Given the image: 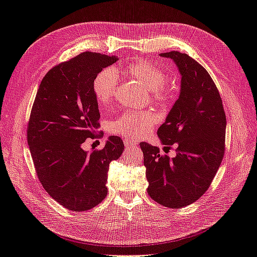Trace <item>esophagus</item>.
Returning <instances> with one entry per match:
<instances>
[{"instance_id": "34e87169", "label": "esophagus", "mask_w": 257, "mask_h": 257, "mask_svg": "<svg viewBox=\"0 0 257 257\" xmlns=\"http://www.w3.org/2000/svg\"><path fill=\"white\" fill-rule=\"evenodd\" d=\"M124 146H125V149H131V148H136L137 144L133 141V139H125Z\"/></svg>"}]
</instances>
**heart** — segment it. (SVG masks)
<instances>
[{
  "label": "heart",
  "mask_w": 257,
  "mask_h": 257,
  "mask_svg": "<svg viewBox=\"0 0 257 257\" xmlns=\"http://www.w3.org/2000/svg\"><path fill=\"white\" fill-rule=\"evenodd\" d=\"M124 72L142 83L145 88L151 90L150 94L153 102L167 104L172 99V91L165 84L167 76L161 68L146 61H138L124 67ZM116 83L118 78L110 68L103 69L96 75L92 88L99 105L106 106L110 103L114 95ZM157 122V114L151 111H126L109 123V130L113 134L127 138H138L152 131Z\"/></svg>",
  "instance_id": "b5f03b06"
}]
</instances>
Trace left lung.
I'll return each instance as SVG.
<instances>
[{"label": "left lung", "mask_w": 257, "mask_h": 257, "mask_svg": "<svg viewBox=\"0 0 257 257\" xmlns=\"http://www.w3.org/2000/svg\"><path fill=\"white\" fill-rule=\"evenodd\" d=\"M181 74L180 96L158 131L163 145H177L176 158L161 155L158 147L141 143L147 192L157 203L174 209L189 206L204 195L225 152L222 98L206 68L186 53L170 51Z\"/></svg>", "instance_id": "1"}]
</instances>
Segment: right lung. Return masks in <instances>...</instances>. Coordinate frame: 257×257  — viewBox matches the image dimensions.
<instances>
[{
	"label": "right lung",
	"mask_w": 257,
	"mask_h": 257,
	"mask_svg": "<svg viewBox=\"0 0 257 257\" xmlns=\"http://www.w3.org/2000/svg\"><path fill=\"white\" fill-rule=\"evenodd\" d=\"M119 59L85 51L53 66L37 90L28 123L27 138L35 172L43 188L64 208L87 211L107 195L110 162L124 145L110 136L103 149H82L94 139L99 111L93 93L96 75Z\"/></svg>",
	"instance_id": "add662e5"
}]
</instances>
